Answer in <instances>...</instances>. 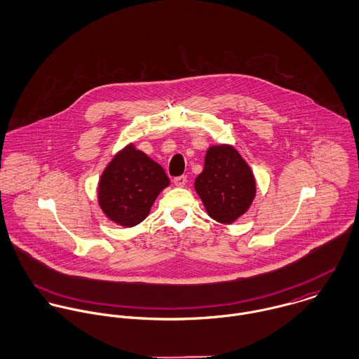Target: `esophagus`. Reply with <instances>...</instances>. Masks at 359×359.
<instances>
[{"mask_svg":"<svg viewBox=\"0 0 359 359\" xmlns=\"http://www.w3.org/2000/svg\"><path fill=\"white\" fill-rule=\"evenodd\" d=\"M187 181H188V180H187V175H181V177H175L172 182H174V185H175V187L182 188V187H185V185H187Z\"/></svg>","mask_w":359,"mask_h":359,"instance_id":"34e87169","label":"esophagus"}]
</instances>
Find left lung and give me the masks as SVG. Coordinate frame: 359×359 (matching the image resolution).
Listing matches in <instances>:
<instances>
[{"label":"left lung","instance_id":"1","mask_svg":"<svg viewBox=\"0 0 359 359\" xmlns=\"http://www.w3.org/2000/svg\"><path fill=\"white\" fill-rule=\"evenodd\" d=\"M195 191L212 219L232 224L253 203L256 178L232 145H211L205 152L203 171L195 180Z\"/></svg>","mask_w":359,"mask_h":359}]
</instances>
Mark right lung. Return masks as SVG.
Here are the masks:
<instances>
[{
  "label": "right lung",
  "mask_w": 359,
  "mask_h": 359,
  "mask_svg": "<svg viewBox=\"0 0 359 359\" xmlns=\"http://www.w3.org/2000/svg\"><path fill=\"white\" fill-rule=\"evenodd\" d=\"M170 185L163 167L134 144L113 156L98 182V205L106 218L131 228L151 212L154 201Z\"/></svg>",
  "instance_id": "1"
}]
</instances>
